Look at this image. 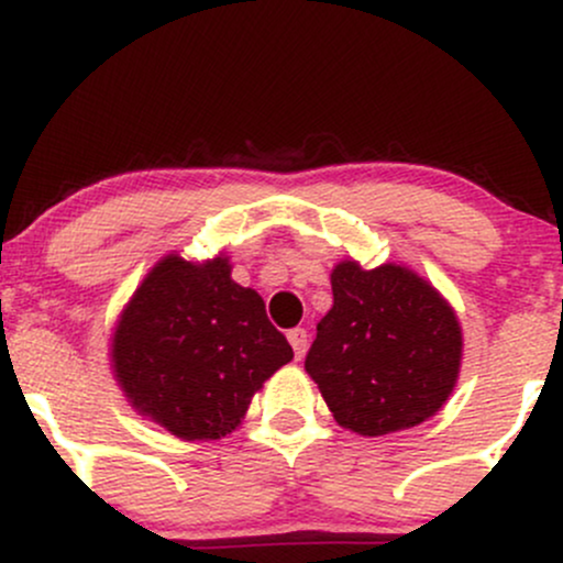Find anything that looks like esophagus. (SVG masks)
<instances>
[{
  "label": "esophagus",
  "instance_id": "obj_1",
  "mask_svg": "<svg viewBox=\"0 0 563 563\" xmlns=\"http://www.w3.org/2000/svg\"><path fill=\"white\" fill-rule=\"evenodd\" d=\"M288 341H290V346H294L296 360H301V357H303V352H307L309 333L303 331V328H294V331H288Z\"/></svg>",
  "mask_w": 563,
  "mask_h": 563
}]
</instances>
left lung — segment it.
I'll use <instances>...</instances> for the list:
<instances>
[{"instance_id": "left-lung-1", "label": "left lung", "mask_w": 563, "mask_h": 563, "mask_svg": "<svg viewBox=\"0 0 563 563\" xmlns=\"http://www.w3.org/2000/svg\"><path fill=\"white\" fill-rule=\"evenodd\" d=\"M333 307L303 367L335 423L384 437L423 423L448 402L463 333L434 286L399 264H335Z\"/></svg>"}]
</instances>
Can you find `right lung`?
<instances>
[{"instance_id": "right-lung-1", "label": "right lung", "mask_w": 563, "mask_h": 563, "mask_svg": "<svg viewBox=\"0 0 563 563\" xmlns=\"http://www.w3.org/2000/svg\"><path fill=\"white\" fill-rule=\"evenodd\" d=\"M230 269L222 254L203 264L164 256L113 333V373L129 402L187 442L230 434L264 380L294 360L262 296Z\"/></svg>"}]
</instances>
